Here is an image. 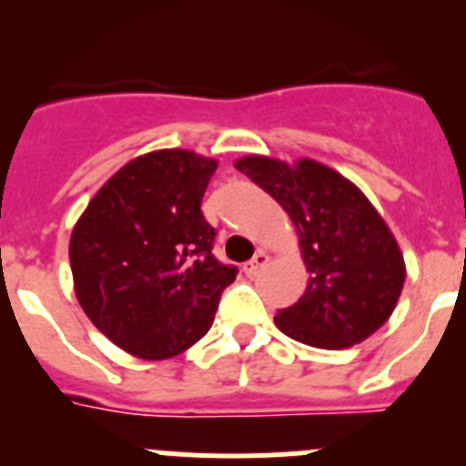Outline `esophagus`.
Wrapping results in <instances>:
<instances>
[{
	"instance_id": "obj_1",
	"label": "esophagus",
	"mask_w": 466,
	"mask_h": 466,
	"mask_svg": "<svg viewBox=\"0 0 466 466\" xmlns=\"http://www.w3.org/2000/svg\"><path fill=\"white\" fill-rule=\"evenodd\" d=\"M268 254L266 252H257L254 254V258H249V261L245 263V266H242V270H245L247 275H257L258 270L263 268V266H266V263H268Z\"/></svg>"
}]
</instances>
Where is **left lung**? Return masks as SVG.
<instances>
[{
	"instance_id": "8db88e82",
	"label": "left lung",
	"mask_w": 466,
	"mask_h": 466,
	"mask_svg": "<svg viewBox=\"0 0 466 466\" xmlns=\"http://www.w3.org/2000/svg\"><path fill=\"white\" fill-rule=\"evenodd\" d=\"M236 167L289 214L310 273L303 296L278 310L279 331L322 350L350 348L378 331L397 306L406 266L369 198L310 158L289 166L247 156Z\"/></svg>"
}]
</instances>
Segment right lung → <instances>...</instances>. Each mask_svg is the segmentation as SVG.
<instances>
[{"instance_id":"add662e5","label":"right lung","mask_w":466,"mask_h":466,"mask_svg":"<svg viewBox=\"0 0 466 466\" xmlns=\"http://www.w3.org/2000/svg\"><path fill=\"white\" fill-rule=\"evenodd\" d=\"M217 160L144 154L95 193L69 240L74 289L90 322L139 360H167L203 339L238 268L212 254L205 188Z\"/></svg>"}]
</instances>
